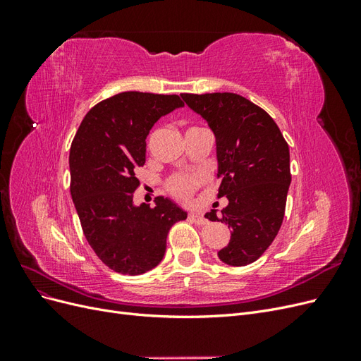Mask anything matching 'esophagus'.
Masks as SVG:
<instances>
[{
    "label": "esophagus",
    "mask_w": 361,
    "mask_h": 361,
    "mask_svg": "<svg viewBox=\"0 0 361 361\" xmlns=\"http://www.w3.org/2000/svg\"><path fill=\"white\" fill-rule=\"evenodd\" d=\"M190 220L191 221H194L195 224H206V218H204V215H202V214H194V212H191L190 214Z\"/></svg>",
    "instance_id": "esophagus-1"
}]
</instances>
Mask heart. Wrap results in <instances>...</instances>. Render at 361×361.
I'll return each instance as SVG.
<instances>
[{
	"instance_id": "b5f03b06",
	"label": "heart",
	"mask_w": 361,
	"mask_h": 361,
	"mask_svg": "<svg viewBox=\"0 0 361 361\" xmlns=\"http://www.w3.org/2000/svg\"><path fill=\"white\" fill-rule=\"evenodd\" d=\"M200 182L202 178L199 174H182V176L174 178L170 182V190L176 195L185 197V195H188Z\"/></svg>"
}]
</instances>
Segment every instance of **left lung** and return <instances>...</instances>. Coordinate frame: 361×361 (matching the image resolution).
Here are the masks:
<instances>
[{"label": "left lung", "instance_id": "1", "mask_svg": "<svg viewBox=\"0 0 361 361\" xmlns=\"http://www.w3.org/2000/svg\"><path fill=\"white\" fill-rule=\"evenodd\" d=\"M215 137L218 197H227L221 220L231 241L218 257L231 267L253 264L272 244L283 223L290 185L289 146L272 117L236 93L180 94Z\"/></svg>", "mask_w": 361, "mask_h": 361}]
</instances>
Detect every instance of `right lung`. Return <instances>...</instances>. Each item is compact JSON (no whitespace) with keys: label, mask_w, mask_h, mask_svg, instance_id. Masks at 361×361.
Returning a JSON list of instances; mask_svg holds the SVG:
<instances>
[{"label":"right lung","mask_w":361,"mask_h":361,"mask_svg":"<svg viewBox=\"0 0 361 361\" xmlns=\"http://www.w3.org/2000/svg\"><path fill=\"white\" fill-rule=\"evenodd\" d=\"M183 102L176 94L123 92L85 114L69 155L71 194L82 232L104 264L120 274L155 268L170 227L187 218L169 197L155 207L134 203L135 171L146 162V138L158 120Z\"/></svg>","instance_id":"1"}]
</instances>
